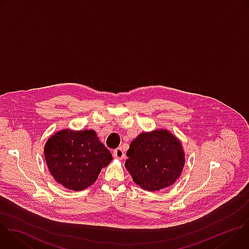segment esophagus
Segmentation results:
<instances>
[{"mask_svg":"<svg viewBox=\"0 0 249 249\" xmlns=\"http://www.w3.org/2000/svg\"><path fill=\"white\" fill-rule=\"evenodd\" d=\"M113 157L117 160H123L125 158V154L121 148H117L113 151Z\"/></svg>","mask_w":249,"mask_h":249,"instance_id":"1","label":"esophagus"}]
</instances>
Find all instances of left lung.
<instances>
[{"mask_svg":"<svg viewBox=\"0 0 249 249\" xmlns=\"http://www.w3.org/2000/svg\"><path fill=\"white\" fill-rule=\"evenodd\" d=\"M125 167L133 181L147 191H159L174 184L184 164L181 141L166 129L141 133L127 151Z\"/></svg>","mask_w":249,"mask_h":249,"instance_id":"obj_1","label":"left lung"}]
</instances>
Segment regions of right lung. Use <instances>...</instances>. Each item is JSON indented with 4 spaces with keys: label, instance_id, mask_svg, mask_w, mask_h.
I'll return each instance as SVG.
<instances>
[{
    "label": "right lung",
    "instance_id": "obj_1",
    "mask_svg": "<svg viewBox=\"0 0 249 249\" xmlns=\"http://www.w3.org/2000/svg\"><path fill=\"white\" fill-rule=\"evenodd\" d=\"M44 157L53 178L65 188L81 191L92 185L112 156L93 130L63 129L44 146Z\"/></svg>",
    "mask_w": 249,
    "mask_h": 249
}]
</instances>
